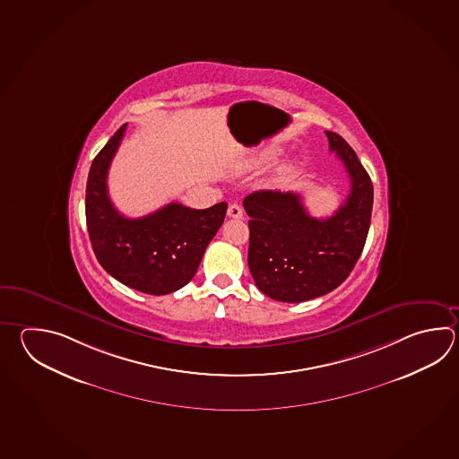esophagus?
Instances as JSON below:
<instances>
[{"label": "esophagus", "mask_w": 459, "mask_h": 459, "mask_svg": "<svg viewBox=\"0 0 459 459\" xmlns=\"http://www.w3.org/2000/svg\"><path fill=\"white\" fill-rule=\"evenodd\" d=\"M227 215L232 217V219H242L244 217V209L238 206V204H230L227 209Z\"/></svg>", "instance_id": "34e87169"}]
</instances>
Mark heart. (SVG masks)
I'll list each match as a JSON object with an SVG mask.
<instances>
[{
    "label": "heart",
    "mask_w": 459,
    "mask_h": 459,
    "mask_svg": "<svg viewBox=\"0 0 459 459\" xmlns=\"http://www.w3.org/2000/svg\"><path fill=\"white\" fill-rule=\"evenodd\" d=\"M278 150L276 149H270V150H264V152H262L256 159H255V161H253V165L255 167H266V165H270L272 161H274L276 160V157H278Z\"/></svg>",
    "instance_id": "heart-1"
}]
</instances>
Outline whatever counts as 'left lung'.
Returning <instances> with one entry per match:
<instances>
[{
    "label": "left lung",
    "instance_id": "8db88e82",
    "mask_svg": "<svg viewBox=\"0 0 459 459\" xmlns=\"http://www.w3.org/2000/svg\"><path fill=\"white\" fill-rule=\"evenodd\" d=\"M325 135L351 181L345 203L333 214L312 217L292 191H256L244 199L250 215L248 268L256 288L274 300L304 302L335 290L365 247L373 183L345 139L335 132Z\"/></svg>",
    "mask_w": 459,
    "mask_h": 459
}]
</instances>
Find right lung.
<instances>
[{"label":"right lung","instance_id":"add662e5","mask_svg":"<svg viewBox=\"0 0 459 459\" xmlns=\"http://www.w3.org/2000/svg\"><path fill=\"white\" fill-rule=\"evenodd\" d=\"M126 127L121 126L91 163L84 201L88 234L98 262L113 278L132 290L163 296L193 280L224 222L227 203L209 209L171 203L139 219L119 214L108 195V169Z\"/></svg>","mask_w":459,"mask_h":459}]
</instances>
